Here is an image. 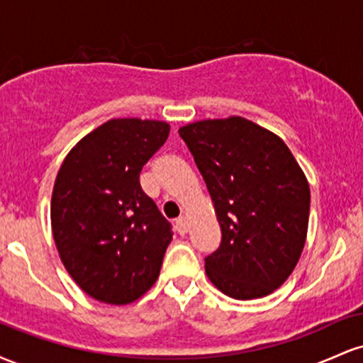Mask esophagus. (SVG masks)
<instances>
[{"label": "esophagus", "instance_id": "34e87169", "mask_svg": "<svg viewBox=\"0 0 363 363\" xmlns=\"http://www.w3.org/2000/svg\"><path fill=\"white\" fill-rule=\"evenodd\" d=\"M176 228H177V232H179V234H181V235L187 234V230H189V222H187V218H184V216H181V218H177Z\"/></svg>", "mask_w": 363, "mask_h": 363}]
</instances>
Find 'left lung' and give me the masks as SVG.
Listing matches in <instances>:
<instances>
[{
  "label": "left lung",
  "mask_w": 363,
  "mask_h": 363,
  "mask_svg": "<svg viewBox=\"0 0 363 363\" xmlns=\"http://www.w3.org/2000/svg\"><path fill=\"white\" fill-rule=\"evenodd\" d=\"M205 179L222 244L205 259L206 277L237 301L266 297L297 266L309 227L311 189L285 141L230 116L179 129Z\"/></svg>",
  "instance_id": "8db88e82"
}]
</instances>
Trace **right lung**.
Wrapping results in <instances>:
<instances>
[{
	"label": "right lung",
	"instance_id": "add662e5",
	"mask_svg": "<svg viewBox=\"0 0 363 363\" xmlns=\"http://www.w3.org/2000/svg\"><path fill=\"white\" fill-rule=\"evenodd\" d=\"M169 133L164 121L111 119L62 160L52 237L66 272L95 301L131 303L157 281L172 230L141 189L140 172Z\"/></svg>",
	"mask_w": 363,
	"mask_h": 363
}]
</instances>
